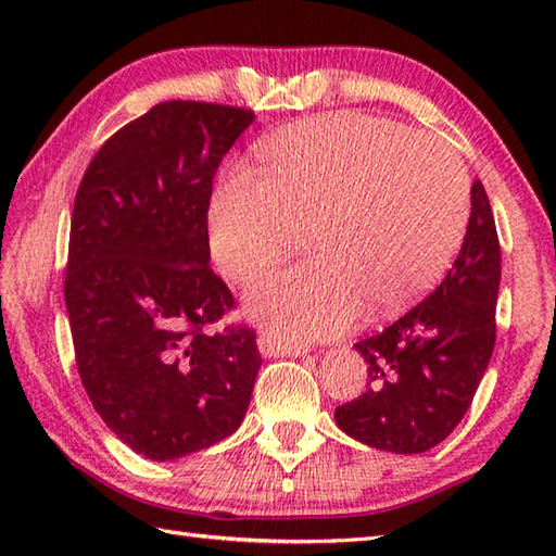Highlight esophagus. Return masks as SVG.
Instances as JSON below:
<instances>
[{
  "label": "esophagus",
  "mask_w": 556,
  "mask_h": 556,
  "mask_svg": "<svg viewBox=\"0 0 556 556\" xmlns=\"http://www.w3.org/2000/svg\"><path fill=\"white\" fill-rule=\"evenodd\" d=\"M257 349H260V353H263V356H305V351L303 346H296V344H289V341H285L281 337H277L275 332H263L257 337Z\"/></svg>",
  "instance_id": "34e87169"
}]
</instances>
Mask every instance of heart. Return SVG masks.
I'll list each match as a JSON object with an SVG mask.
<instances>
[{
    "label": "heart",
    "instance_id": "heart-1",
    "mask_svg": "<svg viewBox=\"0 0 556 556\" xmlns=\"http://www.w3.org/2000/svg\"><path fill=\"white\" fill-rule=\"evenodd\" d=\"M470 188L442 140L365 114L293 126L263 152V179L233 169L210 200V251L236 285L296 253L317 255L260 281L248 308L289 344L329 339L356 320L406 308L464 241Z\"/></svg>",
    "mask_w": 556,
    "mask_h": 556
}]
</instances>
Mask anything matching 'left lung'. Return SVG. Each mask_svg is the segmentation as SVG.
<instances>
[{"label":"left lung","instance_id":"1","mask_svg":"<svg viewBox=\"0 0 556 556\" xmlns=\"http://www.w3.org/2000/svg\"><path fill=\"white\" fill-rule=\"evenodd\" d=\"M502 251L480 181L470 188L464 245L442 285L382 332L361 339L368 389L334 410L353 440L392 454H422L466 416L492 358Z\"/></svg>","mask_w":556,"mask_h":556}]
</instances>
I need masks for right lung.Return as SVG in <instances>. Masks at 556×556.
<instances>
[{
    "mask_svg": "<svg viewBox=\"0 0 556 556\" xmlns=\"http://www.w3.org/2000/svg\"><path fill=\"white\" fill-rule=\"evenodd\" d=\"M255 114L169 100L88 164L71 217L64 299L80 382L124 444L174 460L239 428L263 365L255 332H207L233 308L210 267L222 157Z\"/></svg>",
    "mask_w": 556,
    "mask_h": 556,
    "instance_id": "right-lung-1",
    "label": "right lung"
}]
</instances>
